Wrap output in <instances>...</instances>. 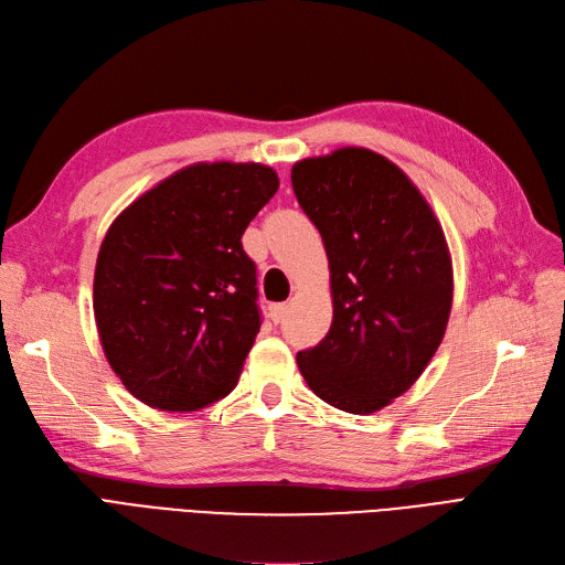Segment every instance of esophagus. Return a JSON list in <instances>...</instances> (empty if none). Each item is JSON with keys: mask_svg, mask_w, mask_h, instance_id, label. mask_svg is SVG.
Listing matches in <instances>:
<instances>
[{"mask_svg": "<svg viewBox=\"0 0 565 565\" xmlns=\"http://www.w3.org/2000/svg\"><path fill=\"white\" fill-rule=\"evenodd\" d=\"M285 312H287V303H270L268 306V318L274 320L276 324L285 318Z\"/></svg>", "mask_w": 565, "mask_h": 565, "instance_id": "esophagus-1", "label": "esophagus"}]
</instances>
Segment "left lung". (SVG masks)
<instances>
[{
	"label": "left lung",
	"mask_w": 565,
	"mask_h": 565,
	"mask_svg": "<svg viewBox=\"0 0 565 565\" xmlns=\"http://www.w3.org/2000/svg\"><path fill=\"white\" fill-rule=\"evenodd\" d=\"M291 188L324 241L333 299L331 329L297 354L299 371L338 411H382L445 335L455 282L440 222L413 180L366 148L297 162Z\"/></svg>",
	"instance_id": "obj_1"
}]
</instances>
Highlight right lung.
Wrapping results in <instances>:
<instances>
[{
    "label": "right lung",
    "mask_w": 565,
    "mask_h": 565,
    "mask_svg": "<svg viewBox=\"0 0 565 565\" xmlns=\"http://www.w3.org/2000/svg\"><path fill=\"white\" fill-rule=\"evenodd\" d=\"M255 162L175 171L110 224L95 268V320L110 369L157 411L227 396L262 324L241 236L278 192Z\"/></svg>",
    "instance_id": "add662e5"
}]
</instances>
